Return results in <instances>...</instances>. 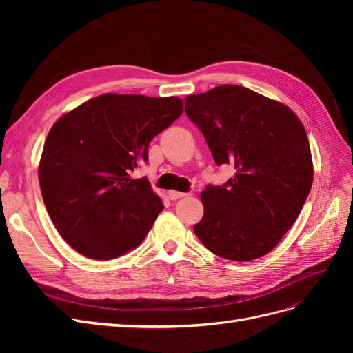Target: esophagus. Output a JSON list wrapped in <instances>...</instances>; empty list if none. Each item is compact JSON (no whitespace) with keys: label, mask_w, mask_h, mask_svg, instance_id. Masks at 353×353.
I'll return each instance as SVG.
<instances>
[{"label":"esophagus","mask_w":353,"mask_h":353,"mask_svg":"<svg viewBox=\"0 0 353 353\" xmlns=\"http://www.w3.org/2000/svg\"><path fill=\"white\" fill-rule=\"evenodd\" d=\"M187 193H181V191H175V190H170L168 191V197L170 200H176V199H181V197H185Z\"/></svg>","instance_id":"1"}]
</instances>
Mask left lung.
<instances>
[{
  "mask_svg": "<svg viewBox=\"0 0 353 353\" xmlns=\"http://www.w3.org/2000/svg\"><path fill=\"white\" fill-rule=\"evenodd\" d=\"M185 113L215 163L236 174L200 194L196 236L212 253L245 262L271 252L301 213L314 179L311 147L287 105L239 85L187 95Z\"/></svg>",
  "mask_w": 353,
  "mask_h": 353,
  "instance_id": "obj_1",
  "label": "left lung"
}]
</instances>
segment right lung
I'll use <instances>...</instances> for the list:
<instances>
[{
    "label": "right lung",
    "mask_w": 353,
    "mask_h": 353,
    "mask_svg": "<svg viewBox=\"0 0 353 353\" xmlns=\"http://www.w3.org/2000/svg\"><path fill=\"white\" fill-rule=\"evenodd\" d=\"M181 113L178 97L103 94L52 125L38 169L41 194L74 250L109 261L141 244L163 203L147 178L131 172Z\"/></svg>",
    "instance_id": "add662e5"
}]
</instances>
